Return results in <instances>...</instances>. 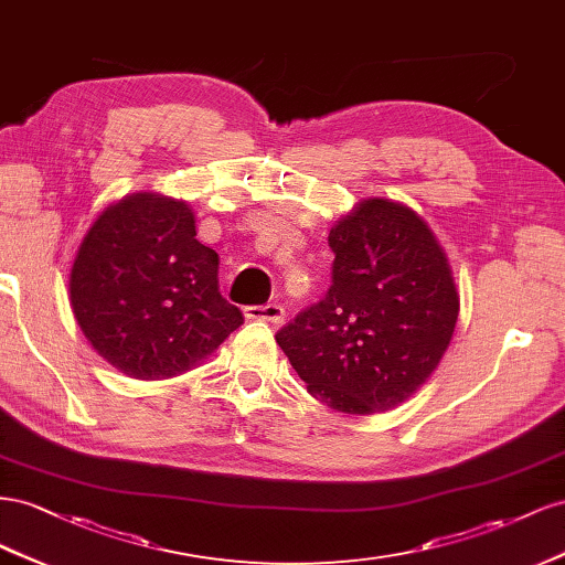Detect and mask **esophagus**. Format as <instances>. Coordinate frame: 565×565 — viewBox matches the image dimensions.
<instances>
[{"label":"esophagus","mask_w":565,"mask_h":565,"mask_svg":"<svg viewBox=\"0 0 565 565\" xmlns=\"http://www.w3.org/2000/svg\"><path fill=\"white\" fill-rule=\"evenodd\" d=\"M284 308L277 302H265V305H248L246 317L248 319H260V321H271V324H281L284 321Z\"/></svg>","instance_id":"34e87169"}]
</instances>
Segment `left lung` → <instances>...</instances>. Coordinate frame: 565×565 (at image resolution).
Here are the masks:
<instances>
[{
  "instance_id": "obj_1",
  "label": "left lung",
  "mask_w": 565,
  "mask_h": 565,
  "mask_svg": "<svg viewBox=\"0 0 565 565\" xmlns=\"http://www.w3.org/2000/svg\"><path fill=\"white\" fill-rule=\"evenodd\" d=\"M331 286L277 331L310 395L345 414L393 409L452 341L459 296L447 257L409 207L372 199L335 224Z\"/></svg>"
}]
</instances>
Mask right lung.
<instances>
[{
	"instance_id": "obj_1",
	"label": "right lung",
	"mask_w": 565,
	"mask_h": 565,
	"mask_svg": "<svg viewBox=\"0 0 565 565\" xmlns=\"http://www.w3.org/2000/svg\"><path fill=\"white\" fill-rule=\"evenodd\" d=\"M186 203L137 193L92 224L71 269V305L94 350L132 379L189 372L244 324L217 286Z\"/></svg>"
}]
</instances>
